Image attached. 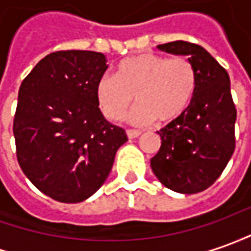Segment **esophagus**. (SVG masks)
<instances>
[{"label":"esophagus","mask_w":251,"mask_h":251,"mask_svg":"<svg viewBox=\"0 0 251 251\" xmlns=\"http://www.w3.org/2000/svg\"><path fill=\"white\" fill-rule=\"evenodd\" d=\"M126 134H127L129 139H136V137H139L140 134H141V132L140 130H134V129H127Z\"/></svg>","instance_id":"34e87169"}]
</instances>
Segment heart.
<instances>
[{
    "label": "heart",
    "instance_id": "heart-1",
    "mask_svg": "<svg viewBox=\"0 0 251 251\" xmlns=\"http://www.w3.org/2000/svg\"><path fill=\"white\" fill-rule=\"evenodd\" d=\"M197 85V70L187 57L143 53L121 61L114 75H104L97 82L96 97L110 121L124 118L136 99L139 104L129 121L150 125L156 118L169 122L180 117L192 101Z\"/></svg>",
    "mask_w": 251,
    "mask_h": 251
}]
</instances>
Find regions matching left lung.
<instances>
[{
    "instance_id": "1",
    "label": "left lung",
    "mask_w": 251,
    "mask_h": 251,
    "mask_svg": "<svg viewBox=\"0 0 251 251\" xmlns=\"http://www.w3.org/2000/svg\"><path fill=\"white\" fill-rule=\"evenodd\" d=\"M162 52L188 56L197 70V92L187 110L161 129V148L151 169L166 188L197 194L214 183L235 150L236 108L229 75L204 48L187 41L158 45Z\"/></svg>"
}]
</instances>
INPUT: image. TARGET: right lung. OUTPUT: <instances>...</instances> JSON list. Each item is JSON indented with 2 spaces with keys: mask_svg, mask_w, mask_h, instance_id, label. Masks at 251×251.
Here are the masks:
<instances>
[{
  "mask_svg": "<svg viewBox=\"0 0 251 251\" xmlns=\"http://www.w3.org/2000/svg\"><path fill=\"white\" fill-rule=\"evenodd\" d=\"M107 67L100 52L59 50L38 61L20 85L13 119L18 162L54 201L78 203L92 197L127 141L99 108L97 82Z\"/></svg>",
  "mask_w": 251,
  "mask_h": 251,
  "instance_id": "obj_1",
  "label": "right lung"
}]
</instances>
